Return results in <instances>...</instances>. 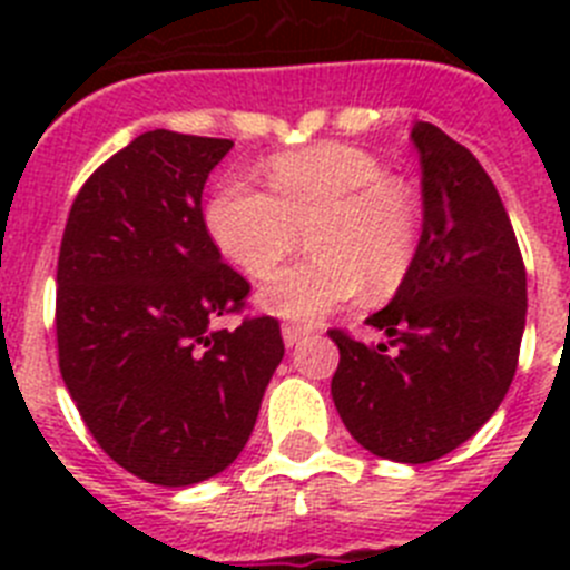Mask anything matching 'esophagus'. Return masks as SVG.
Listing matches in <instances>:
<instances>
[{"mask_svg": "<svg viewBox=\"0 0 570 570\" xmlns=\"http://www.w3.org/2000/svg\"><path fill=\"white\" fill-rule=\"evenodd\" d=\"M308 334L311 331L305 328V325H294V322H285V325H282V340H285V345L288 347L299 345V342L305 340Z\"/></svg>", "mask_w": 570, "mask_h": 570, "instance_id": "esophagus-1", "label": "esophagus"}]
</instances>
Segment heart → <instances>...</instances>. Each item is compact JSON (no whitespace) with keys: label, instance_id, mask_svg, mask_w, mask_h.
I'll use <instances>...</instances> for the list:
<instances>
[{"label":"heart","instance_id":"1","mask_svg":"<svg viewBox=\"0 0 570 570\" xmlns=\"http://www.w3.org/2000/svg\"><path fill=\"white\" fill-rule=\"evenodd\" d=\"M267 190L225 179L205 208L214 245L248 276H268L308 230L314 256L276 271L259 305L282 320L314 322L367 291L391 294L420 254L422 208L374 154L316 142L271 156Z\"/></svg>","mask_w":570,"mask_h":570}]
</instances>
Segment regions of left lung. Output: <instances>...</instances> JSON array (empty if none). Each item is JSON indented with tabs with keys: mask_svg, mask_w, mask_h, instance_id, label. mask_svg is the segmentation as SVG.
<instances>
[{
	"mask_svg": "<svg viewBox=\"0 0 570 570\" xmlns=\"http://www.w3.org/2000/svg\"><path fill=\"white\" fill-rule=\"evenodd\" d=\"M422 165L414 268L367 316L387 342L328 331L340 347L331 396L342 422L382 460H440L505 400L525 331V265L511 219L476 156L436 125L411 130Z\"/></svg>",
	"mask_w": 570,
	"mask_h": 570,
	"instance_id": "1",
	"label": "left lung"
}]
</instances>
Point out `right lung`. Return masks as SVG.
<instances>
[{"label":"right lung","mask_w":570,"mask_h":570,"mask_svg":"<svg viewBox=\"0 0 570 570\" xmlns=\"http://www.w3.org/2000/svg\"><path fill=\"white\" fill-rule=\"evenodd\" d=\"M230 139L148 130L88 176L57 265L59 371L105 454L154 485L185 488L239 456L282 362L279 322L245 308L248 279L203 216Z\"/></svg>","instance_id":"right-lung-1"}]
</instances>
